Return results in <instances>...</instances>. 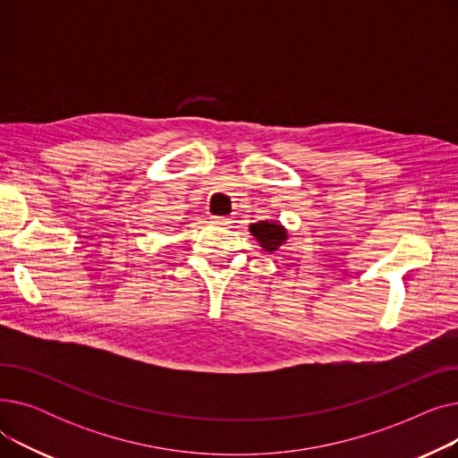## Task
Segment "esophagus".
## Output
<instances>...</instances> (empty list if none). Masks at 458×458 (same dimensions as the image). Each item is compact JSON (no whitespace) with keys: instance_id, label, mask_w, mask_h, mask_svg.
I'll return each mask as SVG.
<instances>
[{"instance_id":"esophagus-1","label":"esophagus","mask_w":458,"mask_h":458,"mask_svg":"<svg viewBox=\"0 0 458 458\" xmlns=\"http://www.w3.org/2000/svg\"><path fill=\"white\" fill-rule=\"evenodd\" d=\"M211 223L219 225V226H230L232 219H228V216H211Z\"/></svg>"}]
</instances>
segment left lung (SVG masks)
Listing matches in <instances>:
<instances>
[{
  "label": "left lung",
  "instance_id": "left-lung-1",
  "mask_svg": "<svg viewBox=\"0 0 458 458\" xmlns=\"http://www.w3.org/2000/svg\"><path fill=\"white\" fill-rule=\"evenodd\" d=\"M256 242L266 250H278L284 243H287V228L280 221H259L249 226Z\"/></svg>",
  "mask_w": 458,
  "mask_h": 458
}]
</instances>
